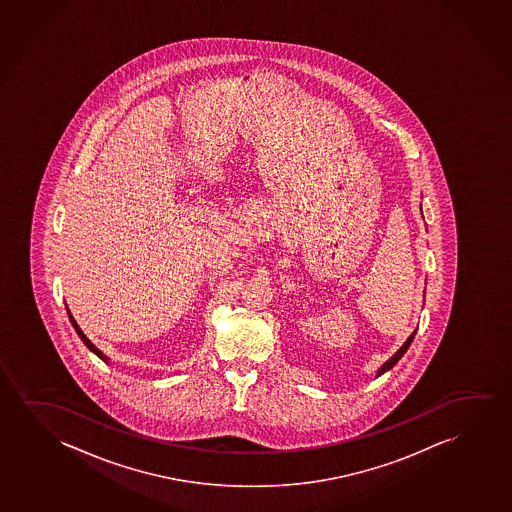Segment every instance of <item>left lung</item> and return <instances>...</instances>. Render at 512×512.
Masks as SVG:
<instances>
[{"instance_id":"1","label":"left lung","mask_w":512,"mask_h":512,"mask_svg":"<svg viewBox=\"0 0 512 512\" xmlns=\"http://www.w3.org/2000/svg\"><path fill=\"white\" fill-rule=\"evenodd\" d=\"M415 334L416 331L415 333L411 334V336H409L408 340L404 341V345H402V347L399 348V350H397L396 354L392 355L389 361L385 362L382 368L378 369V373H376V376H382L383 373H387L389 369H392L394 368V366H396L397 361L401 359L402 355L406 354V350H408L409 345H411V341H413V338H415Z\"/></svg>"}]
</instances>
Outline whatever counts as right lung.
Here are the masks:
<instances>
[{"instance_id": "1", "label": "right lung", "mask_w": 512, "mask_h": 512, "mask_svg": "<svg viewBox=\"0 0 512 512\" xmlns=\"http://www.w3.org/2000/svg\"><path fill=\"white\" fill-rule=\"evenodd\" d=\"M68 317L69 321H71V324H73V328H75L76 333H78V336L82 338L83 343L87 345V348H89L90 352H94V354H96L97 357H99V359H103L104 362H108V357H106V355H104L103 352H101V350H99V348H97L96 345H94V343H92V341H90L89 338H87V336L83 334L82 329H80V326L76 324L75 317L71 315V312H69V310Z\"/></svg>"}]
</instances>
